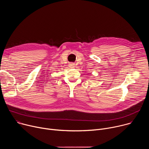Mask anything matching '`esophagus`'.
Returning a JSON list of instances; mask_svg holds the SVG:
<instances>
[{
  "instance_id": "1",
  "label": "esophagus",
  "mask_w": 149,
  "mask_h": 149,
  "mask_svg": "<svg viewBox=\"0 0 149 149\" xmlns=\"http://www.w3.org/2000/svg\"><path fill=\"white\" fill-rule=\"evenodd\" d=\"M70 65L71 66V67L74 68V63H71V64H70Z\"/></svg>"
}]
</instances>
